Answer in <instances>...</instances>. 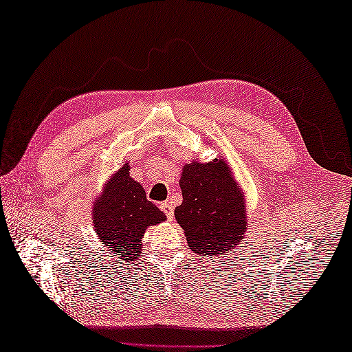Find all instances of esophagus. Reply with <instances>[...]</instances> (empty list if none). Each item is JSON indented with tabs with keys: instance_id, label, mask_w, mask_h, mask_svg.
Returning <instances> with one entry per match:
<instances>
[{
	"instance_id": "34e87169",
	"label": "esophagus",
	"mask_w": 352,
	"mask_h": 352,
	"mask_svg": "<svg viewBox=\"0 0 352 352\" xmlns=\"http://www.w3.org/2000/svg\"><path fill=\"white\" fill-rule=\"evenodd\" d=\"M160 208L163 210V212H166V216L168 217V220H173V206L170 204L168 201L162 202V206H160Z\"/></svg>"
}]
</instances>
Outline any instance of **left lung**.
Here are the masks:
<instances>
[{
  "instance_id": "obj_1",
  "label": "left lung",
  "mask_w": 352,
  "mask_h": 352,
  "mask_svg": "<svg viewBox=\"0 0 352 352\" xmlns=\"http://www.w3.org/2000/svg\"><path fill=\"white\" fill-rule=\"evenodd\" d=\"M184 201L175 217L190 250L201 255H225L248 229L247 199L226 158L185 164L179 180Z\"/></svg>"
}]
</instances>
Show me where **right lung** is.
Wrapping results in <instances>:
<instances>
[{"mask_svg":"<svg viewBox=\"0 0 352 352\" xmlns=\"http://www.w3.org/2000/svg\"><path fill=\"white\" fill-rule=\"evenodd\" d=\"M164 220V212L146 199L141 184L131 177L127 162L110 176L92 202L95 235L120 261H136L146 229Z\"/></svg>","mask_w":352,"mask_h":352,"instance_id":"obj_1","label":"right lung"}]
</instances>
